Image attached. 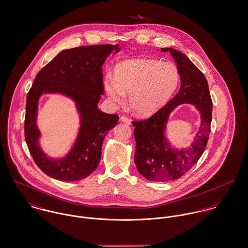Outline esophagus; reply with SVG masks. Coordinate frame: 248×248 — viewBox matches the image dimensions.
<instances>
[{
  "mask_svg": "<svg viewBox=\"0 0 248 248\" xmlns=\"http://www.w3.org/2000/svg\"><path fill=\"white\" fill-rule=\"evenodd\" d=\"M120 121H121V122H124V123H126V124H128V125H131V124H132V120H131L130 118H128L127 116H125V115L120 116Z\"/></svg>",
  "mask_w": 248,
  "mask_h": 248,
  "instance_id": "obj_1",
  "label": "esophagus"
}]
</instances>
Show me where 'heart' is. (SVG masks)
I'll return each instance as SVG.
<instances>
[{"label": "heart", "instance_id": "heart-1", "mask_svg": "<svg viewBox=\"0 0 248 248\" xmlns=\"http://www.w3.org/2000/svg\"><path fill=\"white\" fill-rule=\"evenodd\" d=\"M179 72L170 62L136 59L119 63L114 79L105 80L110 98L118 104L130 94V105L138 115L147 116L159 111L171 97L179 83Z\"/></svg>", "mask_w": 248, "mask_h": 248}]
</instances>
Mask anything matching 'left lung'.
Masks as SVG:
<instances>
[{
  "label": "left lung",
  "instance_id": "obj_1",
  "mask_svg": "<svg viewBox=\"0 0 248 248\" xmlns=\"http://www.w3.org/2000/svg\"><path fill=\"white\" fill-rule=\"evenodd\" d=\"M173 57L181 78L178 93L163 108L142 121H133L135 163L138 172L155 182L175 180L183 176L200 159L206 147L212 118V100L203 73L180 51L162 48ZM181 104L194 105L202 115V125L188 148H173L165 137L169 114Z\"/></svg>",
  "mask_w": 248,
  "mask_h": 248
}]
</instances>
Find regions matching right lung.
<instances>
[{
    "mask_svg": "<svg viewBox=\"0 0 248 248\" xmlns=\"http://www.w3.org/2000/svg\"><path fill=\"white\" fill-rule=\"evenodd\" d=\"M118 45L81 46L62 51L35 78L26 98L24 136L37 166L51 178L75 182L88 177L100 161L105 136L118 122L117 114L97 108L104 93L102 65ZM44 93H61L73 99L81 117L73 148L64 157L49 158L41 150L36 126L38 99Z\"/></svg>",
    "mask_w": 248,
    "mask_h": 248,
    "instance_id": "add662e5",
    "label": "right lung"
}]
</instances>
